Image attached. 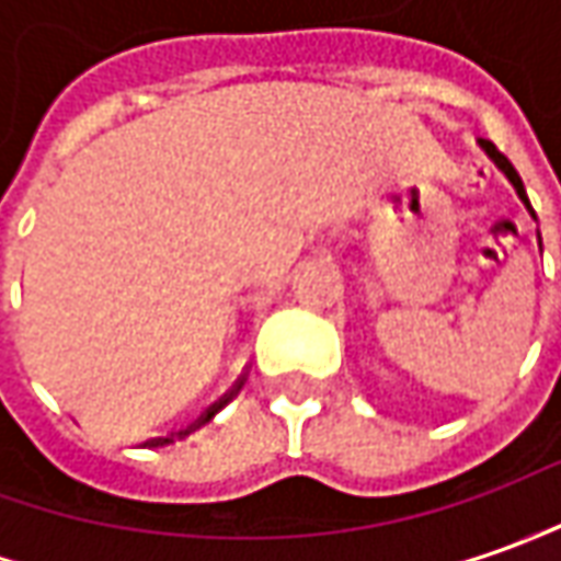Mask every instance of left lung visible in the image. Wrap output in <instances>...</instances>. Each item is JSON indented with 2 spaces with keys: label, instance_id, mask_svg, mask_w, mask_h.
I'll use <instances>...</instances> for the list:
<instances>
[{
  "label": "left lung",
  "instance_id": "left-lung-1",
  "mask_svg": "<svg viewBox=\"0 0 561 561\" xmlns=\"http://www.w3.org/2000/svg\"><path fill=\"white\" fill-rule=\"evenodd\" d=\"M479 147H482V150L489 152V159H491V162H494V165H497V169L504 171L506 181H510V184L516 186V193H519V199L525 202V208H528V215H531V217H535V220H537L535 208H531V202H528V193H525V186H522V178H519V174H516V169L510 165V159H506L504 152L497 150V147H494L491 140H479ZM537 239H540V236H537Z\"/></svg>",
  "mask_w": 561,
  "mask_h": 561
}]
</instances>
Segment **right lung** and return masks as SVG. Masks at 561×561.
Here are the masks:
<instances>
[{
	"mask_svg": "<svg viewBox=\"0 0 561 561\" xmlns=\"http://www.w3.org/2000/svg\"><path fill=\"white\" fill-rule=\"evenodd\" d=\"M242 383H245V377H242V380H239V383H236V387H232V390L227 392V396H224V399H217L215 405H211V409L205 411V414H202L199 421H193V424L186 426V430H178V433H169V436H159V439L144 442V445H171V442L184 439V436H190V433H196V430H199V426L208 424V421H211V417H215L217 411H220V409H224V405H227V402H230V399H232V396H236V392L242 390Z\"/></svg>",
	"mask_w": 561,
	"mask_h": 561,
	"instance_id": "obj_1",
	"label": "right lung"
}]
</instances>
